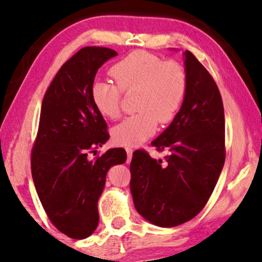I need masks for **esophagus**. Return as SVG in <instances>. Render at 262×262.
<instances>
[{"instance_id": "1", "label": "esophagus", "mask_w": 262, "mask_h": 262, "mask_svg": "<svg viewBox=\"0 0 262 262\" xmlns=\"http://www.w3.org/2000/svg\"><path fill=\"white\" fill-rule=\"evenodd\" d=\"M125 151H127V155H128L127 162H130L132 156H133V149H132V147H125Z\"/></svg>"}]
</instances>
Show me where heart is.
<instances>
[{
  "label": "heart",
  "mask_w": 262,
  "mask_h": 262,
  "mask_svg": "<svg viewBox=\"0 0 262 262\" xmlns=\"http://www.w3.org/2000/svg\"><path fill=\"white\" fill-rule=\"evenodd\" d=\"M110 73L117 84L95 80L90 86L91 102L107 119L121 115L122 91L135 93L137 113L124 118L112 129L119 145L134 146L155 134L157 124L174 119L188 91L187 72L174 61H165L145 51H134L112 66Z\"/></svg>",
  "instance_id": "b5f03b06"
}]
</instances>
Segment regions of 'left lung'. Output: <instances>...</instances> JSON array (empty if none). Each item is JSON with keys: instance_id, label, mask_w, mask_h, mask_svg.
<instances>
[{"instance_id": "1", "label": "left lung", "mask_w": 262, "mask_h": 262, "mask_svg": "<svg viewBox=\"0 0 262 262\" xmlns=\"http://www.w3.org/2000/svg\"><path fill=\"white\" fill-rule=\"evenodd\" d=\"M188 91L168 128L151 143L155 160L137 150L130 162L134 206L145 220L176 227L195 217L209 201L225 165V111L219 88L190 51L184 52Z\"/></svg>"}]
</instances>
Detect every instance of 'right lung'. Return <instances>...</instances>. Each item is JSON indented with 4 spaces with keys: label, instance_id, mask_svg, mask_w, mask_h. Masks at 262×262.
I'll list each match as a JSON object with an SVG mask.
<instances>
[{
    "label": "right lung",
    "instance_id": "right-lung-1",
    "mask_svg": "<svg viewBox=\"0 0 262 262\" xmlns=\"http://www.w3.org/2000/svg\"><path fill=\"white\" fill-rule=\"evenodd\" d=\"M115 56L107 47L79 50L57 72L41 105L31 174L50 221L73 239L95 231L107 172L127 160L122 147L90 157L110 138L106 121L91 102L90 86L97 69Z\"/></svg>",
    "mask_w": 262,
    "mask_h": 262
}]
</instances>
